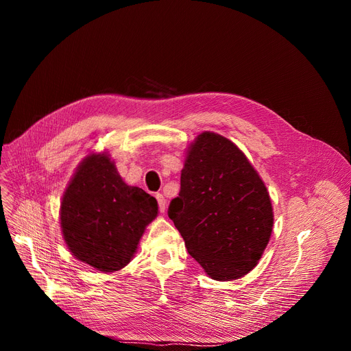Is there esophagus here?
I'll return each instance as SVG.
<instances>
[{
  "label": "esophagus",
  "mask_w": 351,
  "mask_h": 351,
  "mask_svg": "<svg viewBox=\"0 0 351 351\" xmlns=\"http://www.w3.org/2000/svg\"><path fill=\"white\" fill-rule=\"evenodd\" d=\"M156 200H158V205H159V210L162 213H165V210H166V199L163 197L162 193H158L156 195Z\"/></svg>",
  "instance_id": "esophagus-1"
}]
</instances>
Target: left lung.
<instances>
[{
	"instance_id": "obj_1",
	"label": "left lung",
	"mask_w": 351,
	"mask_h": 351,
	"mask_svg": "<svg viewBox=\"0 0 351 351\" xmlns=\"http://www.w3.org/2000/svg\"><path fill=\"white\" fill-rule=\"evenodd\" d=\"M168 216L189 254L213 280L249 273L273 228L263 180L234 143L212 132L199 135L191 146Z\"/></svg>"
}]
</instances>
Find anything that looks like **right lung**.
Wrapping results in <instances>:
<instances>
[{
	"instance_id": "1",
	"label": "right lung",
	"mask_w": 351,
	"mask_h": 351,
	"mask_svg": "<svg viewBox=\"0 0 351 351\" xmlns=\"http://www.w3.org/2000/svg\"><path fill=\"white\" fill-rule=\"evenodd\" d=\"M158 215L154 196L128 186L108 155H89L64 193L61 228L71 253L101 271L132 259L146 225Z\"/></svg>"
}]
</instances>
